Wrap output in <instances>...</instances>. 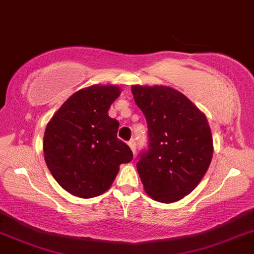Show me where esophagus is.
<instances>
[{
	"instance_id": "1",
	"label": "esophagus",
	"mask_w": 254,
	"mask_h": 254,
	"mask_svg": "<svg viewBox=\"0 0 254 254\" xmlns=\"http://www.w3.org/2000/svg\"><path fill=\"white\" fill-rule=\"evenodd\" d=\"M128 145H129V148L133 151V154H135V149H137V145H135L134 139H130V140L128 141Z\"/></svg>"
}]
</instances>
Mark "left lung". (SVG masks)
Masks as SVG:
<instances>
[{
  "instance_id": "1",
  "label": "left lung",
  "mask_w": 254,
  "mask_h": 254,
  "mask_svg": "<svg viewBox=\"0 0 254 254\" xmlns=\"http://www.w3.org/2000/svg\"><path fill=\"white\" fill-rule=\"evenodd\" d=\"M149 129L148 150L137 170L150 197L172 203L189 195L206 174L213 156L207 117L191 100L167 86L130 87Z\"/></svg>"
}]
</instances>
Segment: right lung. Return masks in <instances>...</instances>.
<instances>
[{
  "instance_id": "right-lung-1",
  "label": "right lung",
  "mask_w": 254,
  "mask_h": 254,
  "mask_svg": "<svg viewBox=\"0 0 254 254\" xmlns=\"http://www.w3.org/2000/svg\"><path fill=\"white\" fill-rule=\"evenodd\" d=\"M121 94L115 84H93L73 93L48 122L43 154L63 189L82 198L102 195L115 181L120 165L133 159L117 138L119 121L108 115Z\"/></svg>"
}]
</instances>
